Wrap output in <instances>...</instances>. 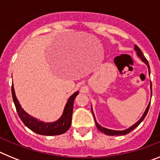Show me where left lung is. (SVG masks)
I'll use <instances>...</instances> for the list:
<instances>
[{"label": "left lung", "instance_id": "1", "mask_svg": "<svg viewBox=\"0 0 160 160\" xmlns=\"http://www.w3.org/2000/svg\"><path fill=\"white\" fill-rule=\"evenodd\" d=\"M134 49H135V51L136 52L137 55H138V58H140V59L142 60V62L143 63H145V64L147 65V66H148V72H149V74H150V66H149V63H148V60L146 59V58L144 57L143 53H142V51H141V49H139V48L138 47V46L135 45V47H134ZM152 83H151V97H152ZM150 103H148V107H147L146 110H145V111H144V113L142 114V117H141L136 122H135V124H133L132 126H131L130 128H128V129L126 130H122V131H115V130H111V129H108V128H103V127H102L101 125H99V124L98 123L97 121H96L95 119V116H94V111H93V108H92V106H91V111H92V114L93 115H94V121H95V124H96V127H97V128L98 130H99L101 132L104 133L105 135H111V136H114V135H127V134H128V133H130L131 131H132L133 130L135 129V128H136L137 127H138L139 124L141 123V122H142V120L144 119V118L146 117L147 114H148V110H149V107H150Z\"/></svg>", "mask_w": 160, "mask_h": 160}]
</instances>
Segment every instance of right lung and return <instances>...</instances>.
I'll return each mask as SVG.
<instances>
[{
	"label": "right lung",
	"instance_id": "add662e5",
	"mask_svg": "<svg viewBox=\"0 0 160 160\" xmlns=\"http://www.w3.org/2000/svg\"><path fill=\"white\" fill-rule=\"evenodd\" d=\"M78 94V91H76L69 98V99L67 100V102L65 106L64 110H63L62 114L58 119L52 122H46L31 116L30 114H28L22 108V106L20 105L19 101L17 98L13 85L12 86V96L14 105L16 107L18 115L23 122V123L29 129H30L31 131L37 133L38 135H47V136L62 135L69 130V128H70V125H71L73 102H74L75 98L77 97Z\"/></svg>",
	"mask_w": 160,
	"mask_h": 160
}]
</instances>
